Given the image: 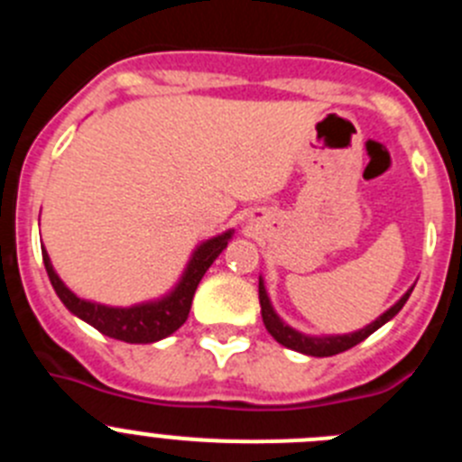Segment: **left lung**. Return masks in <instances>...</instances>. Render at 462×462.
<instances>
[{
    "instance_id": "1",
    "label": "left lung",
    "mask_w": 462,
    "mask_h": 462,
    "mask_svg": "<svg viewBox=\"0 0 462 462\" xmlns=\"http://www.w3.org/2000/svg\"><path fill=\"white\" fill-rule=\"evenodd\" d=\"M411 289H414V287H411ZM411 289L405 293V296L400 298L393 308L386 310V312H383L377 321H373V324L365 326V328L356 330V333H349V336H333V337H308V336H303V333H298V330L289 328L287 324H282L280 317L273 312L271 303H268V296H266V289H263V282L259 280L261 317H263V324H266L268 333H271V336L275 337L280 345L289 346V349H293V352L308 354V356H336V354H342V352H346V349L356 346L358 342H363L368 336H373L374 330L382 328L386 321L393 319L395 314L402 310V305L407 303V298H410Z\"/></svg>"
}]
</instances>
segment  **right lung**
<instances>
[{
  "mask_svg": "<svg viewBox=\"0 0 462 462\" xmlns=\"http://www.w3.org/2000/svg\"><path fill=\"white\" fill-rule=\"evenodd\" d=\"M228 238H231V234L217 236V238L203 243L194 252L189 266L185 271V277H182V282L171 296H166L159 303L136 305V308H106V305L88 303V300L79 298L76 293H71L64 287L62 280L52 271V263L48 259L46 250L43 247L41 250H43V263H46L52 289H55L60 300L76 317L88 321L89 326H94L99 333H104L108 337L132 342V345H148V342H157L162 337L171 336V333H175V330L185 324L187 317H189L191 298H194L199 282L206 275L208 268L212 266V261L217 259L219 252L226 247Z\"/></svg>",
  "mask_w": 462,
  "mask_h": 462,
  "instance_id": "right-lung-1",
  "label": "right lung"
}]
</instances>
